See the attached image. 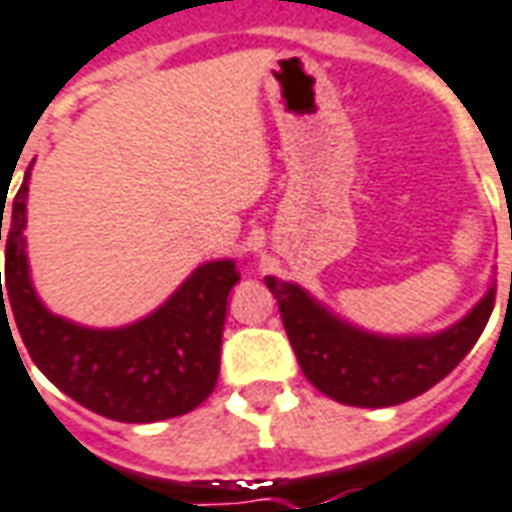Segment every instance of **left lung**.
<instances>
[{
  "label": "left lung",
  "instance_id": "1",
  "mask_svg": "<svg viewBox=\"0 0 512 512\" xmlns=\"http://www.w3.org/2000/svg\"><path fill=\"white\" fill-rule=\"evenodd\" d=\"M305 379L333 401L382 409L412 401L442 382L475 346L494 311V286L458 322L428 335H379L335 316L324 302L267 275Z\"/></svg>",
  "mask_w": 512,
  "mask_h": 512
}]
</instances>
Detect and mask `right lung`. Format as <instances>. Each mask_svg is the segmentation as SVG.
I'll list each match as a JSON object with an SVG mask.
<instances>
[{"label":"right lung","instance_id":"obj_1","mask_svg":"<svg viewBox=\"0 0 512 512\" xmlns=\"http://www.w3.org/2000/svg\"><path fill=\"white\" fill-rule=\"evenodd\" d=\"M26 193L29 169L7 211L10 196H0V240L5 234L0 330L5 324L10 333V324H16L32 363L48 382L108 420L158 423L207 401L218 382L226 302L240 281L234 259L204 261L169 300L138 322L111 330L76 324L48 311L32 286L24 237Z\"/></svg>","mask_w":512,"mask_h":512}]
</instances>
